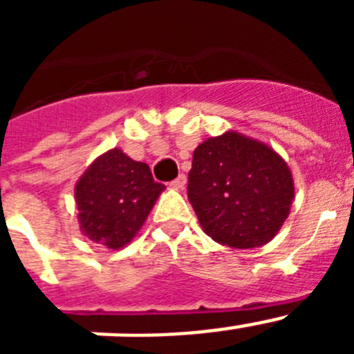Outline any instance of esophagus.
<instances>
[{"label":"esophagus","instance_id":"34e87169","mask_svg":"<svg viewBox=\"0 0 354 354\" xmlns=\"http://www.w3.org/2000/svg\"><path fill=\"white\" fill-rule=\"evenodd\" d=\"M184 184H186V175L180 174L179 177H177V179L171 180L170 186H171V187H175V189H180V187H184Z\"/></svg>","mask_w":354,"mask_h":354}]
</instances>
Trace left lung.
I'll use <instances>...</instances> for the list:
<instances>
[{"label": "left lung", "mask_w": 354, "mask_h": 354, "mask_svg": "<svg viewBox=\"0 0 354 354\" xmlns=\"http://www.w3.org/2000/svg\"><path fill=\"white\" fill-rule=\"evenodd\" d=\"M187 198L216 243L259 248L277 236L289 216L292 174L270 145L227 131L193 152Z\"/></svg>", "instance_id": "1"}]
</instances>
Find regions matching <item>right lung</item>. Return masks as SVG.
I'll return each instance as SVG.
<instances>
[{
    "label": "right lung",
    "mask_w": 354,
    "mask_h": 354,
    "mask_svg": "<svg viewBox=\"0 0 354 354\" xmlns=\"http://www.w3.org/2000/svg\"><path fill=\"white\" fill-rule=\"evenodd\" d=\"M165 186L149 165L111 149L90 165L74 187L81 232L93 243L120 250L131 243Z\"/></svg>",
    "instance_id": "right-lung-1"
}]
</instances>
